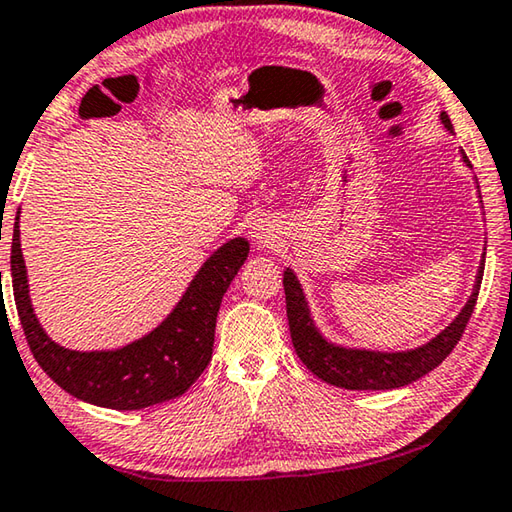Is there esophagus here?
Wrapping results in <instances>:
<instances>
[{"label":"esophagus","mask_w":512,"mask_h":512,"mask_svg":"<svg viewBox=\"0 0 512 512\" xmlns=\"http://www.w3.org/2000/svg\"><path fill=\"white\" fill-rule=\"evenodd\" d=\"M256 238H258V242H261V238H263V233H256Z\"/></svg>","instance_id":"1"}]
</instances>
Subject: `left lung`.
<instances>
[{
    "instance_id": "1",
    "label": "left lung",
    "mask_w": 512,
    "mask_h": 512,
    "mask_svg": "<svg viewBox=\"0 0 512 512\" xmlns=\"http://www.w3.org/2000/svg\"><path fill=\"white\" fill-rule=\"evenodd\" d=\"M441 121L447 130L452 132V121L445 112L441 114ZM463 161L468 166L470 159ZM483 263L477 274V285L470 301L465 303L461 315L456 317L450 326H447L441 335L432 342L416 348V351L407 353H373V351H348V348L328 344L324 337L317 333L315 324H312L308 303L303 299L301 285L290 270L283 274V288H285V306H288V321H290V335L294 351H297L299 360L308 366V369L328 384L335 387L351 389V391H387L398 389L405 384L416 382L429 371H434L447 355L454 351L463 337V330L477 306L481 279H483Z\"/></svg>"
}]
</instances>
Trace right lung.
I'll return each mask as SVG.
<instances>
[{
	"label": "right lung",
	"mask_w": 512,
	"mask_h": 512,
	"mask_svg": "<svg viewBox=\"0 0 512 512\" xmlns=\"http://www.w3.org/2000/svg\"><path fill=\"white\" fill-rule=\"evenodd\" d=\"M20 220V213L17 218ZM249 242L229 240L202 265L164 324L119 351L78 353L51 342L33 315L20 247L13 229L11 279L17 315L35 362L71 396L107 409H143L173 400L200 378L211 362L215 319L224 292L247 261Z\"/></svg>",
	"instance_id": "add662e5"
}]
</instances>
